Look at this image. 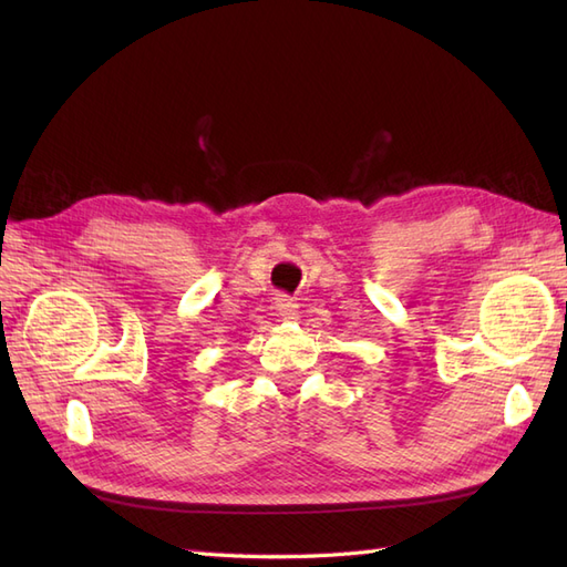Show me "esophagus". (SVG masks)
Here are the masks:
<instances>
[{"mask_svg":"<svg viewBox=\"0 0 567 567\" xmlns=\"http://www.w3.org/2000/svg\"><path fill=\"white\" fill-rule=\"evenodd\" d=\"M277 310H279V315H281L284 319H296L298 305H296V300L290 298V296H279V298H277Z\"/></svg>","mask_w":567,"mask_h":567,"instance_id":"1","label":"esophagus"}]
</instances>
